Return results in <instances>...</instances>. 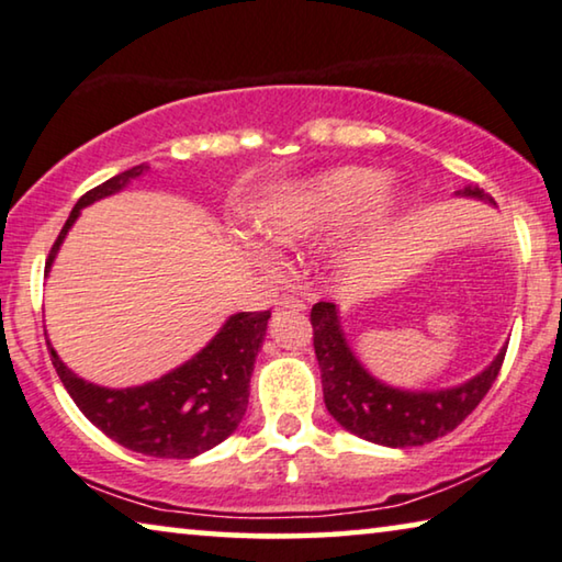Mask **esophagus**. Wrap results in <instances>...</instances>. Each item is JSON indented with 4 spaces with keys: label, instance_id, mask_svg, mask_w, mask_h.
I'll list each match as a JSON object with an SVG mask.
<instances>
[{
    "label": "esophagus",
    "instance_id": "34e87169",
    "mask_svg": "<svg viewBox=\"0 0 562 562\" xmlns=\"http://www.w3.org/2000/svg\"><path fill=\"white\" fill-rule=\"evenodd\" d=\"M278 307L280 310H305L307 305H305V300L303 297H297V295H282L280 300H278Z\"/></svg>",
    "mask_w": 562,
    "mask_h": 562
}]
</instances>
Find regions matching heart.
Listing matches in <instances>:
<instances>
[{
    "label": "heart",
    "mask_w": 562,
    "mask_h": 562,
    "mask_svg": "<svg viewBox=\"0 0 562 562\" xmlns=\"http://www.w3.org/2000/svg\"><path fill=\"white\" fill-rule=\"evenodd\" d=\"M366 214L358 241L346 257L371 249L398 216V196L386 189V176L363 166L335 169L284 196L267 216V234L280 245L342 232Z\"/></svg>",
    "instance_id": "b5f03b06"
}]
</instances>
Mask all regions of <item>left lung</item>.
Returning <instances> with one entry per match:
<instances>
[{"label":"left lung","instance_id":"obj_1","mask_svg":"<svg viewBox=\"0 0 562 562\" xmlns=\"http://www.w3.org/2000/svg\"><path fill=\"white\" fill-rule=\"evenodd\" d=\"M462 194L495 204L482 189L467 187ZM310 323H313V346L330 416L350 434L383 447H422L454 431L487 396L507 353V348H502L487 371L467 381L464 386L412 393L383 386L366 373L342 338L338 310L333 303H315L310 310Z\"/></svg>","mask_w":562,"mask_h":562}]
</instances>
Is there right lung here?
<instances>
[{"label":"right lung","instance_id":"add662e5","mask_svg":"<svg viewBox=\"0 0 562 562\" xmlns=\"http://www.w3.org/2000/svg\"><path fill=\"white\" fill-rule=\"evenodd\" d=\"M146 169V164L133 166L80 196L49 249L47 270L67 229L78 220L80 209L115 194ZM267 321H270V310L232 315L227 325L216 333V338L189 363L146 386L123 391L93 386L78 379L53 348H49V356L70 398L105 437L146 457L191 459L227 439L245 416L249 404V375L262 348Z\"/></svg>","mask_w":562,"mask_h":562}]
</instances>
